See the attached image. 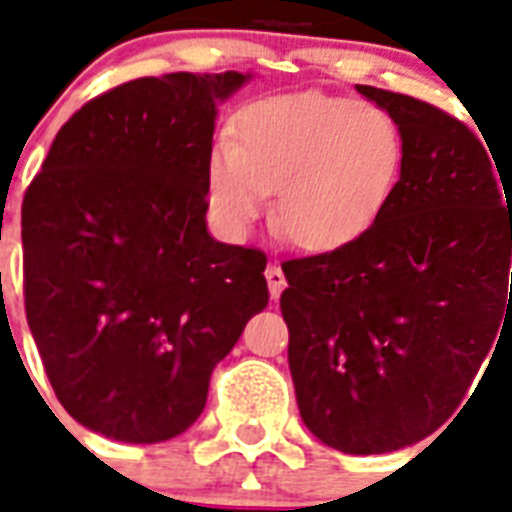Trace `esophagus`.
<instances>
[{"instance_id": "esophagus-1", "label": "esophagus", "mask_w": 512, "mask_h": 512, "mask_svg": "<svg viewBox=\"0 0 512 512\" xmlns=\"http://www.w3.org/2000/svg\"><path fill=\"white\" fill-rule=\"evenodd\" d=\"M265 281H268V289H271L273 300H276V297L284 292V287H287V276H284V271H281L276 263H271L265 268Z\"/></svg>"}]
</instances>
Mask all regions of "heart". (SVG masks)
<instances>
[{"label": "heart", "instance_id": "b5f03b06", "mask_svg": "<svg viewBox=\"0 0 512 512\" xmlns=\"http://www.w3.org/2000/svg\"><path fill=\"white\" fill-rule=\"evenodd\" d=\"M401 164L385 108L324 92L265 98L241 111L236 140L220 138L209 154V212L225 233L247 236L276 188L273 228L303 249H337L388 207Z\"/></svg>", "mask_w": 512, "mask_h": 512}]
</instances>
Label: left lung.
<instances>
[{
  "mask_svg": "<svg viewBox=\"0 0 512 512\" xmlns=\"http://www.w3.org/2000/svg\"><path fill=\"white\" fill-rule=\"evenodd\" d=\"M356 90L398 124L401 177L358 239L281 263V313L308 430L337 452L385 454L452 420L512 316V180L441 108Z\"/></svg>",
  "mask_w": 512,
  "mask_h": 512,
  "instance_id": "8db88e82",
  "label": "left lung"
}]
</instances>
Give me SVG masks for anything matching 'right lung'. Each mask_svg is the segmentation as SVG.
I'll return each mask as SVG.
<instances>
[{
  "mask_svg": "<svg viewBox=\"0 0 512 512\" xmlns=\"http://www.w3.org/2000/svg\"><path fill=\"white\" fill-rule=\"evenodd\" d=\"M249 74L143 76L84 103L23 209V297L76 422L127 444L180 436L268 305L265 255L207 233L217 103Z\"/></svg>",
  "mask_w": 512,
  "mask_h": 512,
  "instance_id": "right-lung-1",
  "label": "right lung"
}]
</instances>
